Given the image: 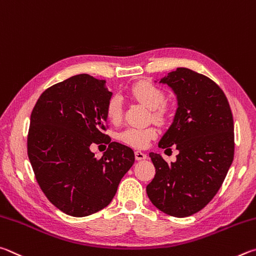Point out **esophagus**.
Wrapping results in <instances>:
<instances>
[{
	"instance_id": "esophagus-1",
	"label": "esophagus",
	"mask_w": 256,
	"mask_h": 256,
	"mask_svg": "<svg viewBox=\"0 0 256 256\" xmlns=\"http://www.w3.org/2000/svg\"><path fill=\"white\" fill-rule=\"evenodd\" d=\"M135 158H136L137 160H142L147 158V156H146L145 153H142V152L136 150V152H135Z\"/></svg>"
}]
</instances>
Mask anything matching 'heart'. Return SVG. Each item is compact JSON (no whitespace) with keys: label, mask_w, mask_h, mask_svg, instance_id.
Segmentation results:
<instances>
[{"label":"heart","mask_w":256,"mask_h":256,"mask_svg":"<svg viewBox=\"0 0 256 256\" xmlns=\"http://www.w3.org/2000/svg\"><path fill=\"white\" fill-rule=\"evenodd\" d=\"M128 94L134 100L140 102L142 104L152 110L150 116L155 122L160 124H165L168 122L171 111L164 103L165 94L162 90L147 80H140L129 88ZM106 114L110 122H120L122 118V103H121L119 96H114L110 98L106 106ZM156 135H158V130L152 126L145 128L129 127L120 132L119 140L129 146L136 147V148H144L153 138L156 137Z\"/></svg>","instance_id":"obj_1"}]
</instances>
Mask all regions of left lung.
I'll list each match as a JSON object with an SVG mask.
<instances>
[{
    "mask_svg": "<svg viewBox=\"0 0 256 256\" xmlns=\"http://www.w3.org/2000/svg\"><path fill=\"white\" fill-rule=\"evenodd\" d=\"M160 82L178 96L174 121L158 147L176 145V162L150 153L156 173L146 192L160 212L188 217L204 208L220 189L235 150L234 120L230 102L206 75L180 67Z\"/></svg>",
    "mask_w": 256,
    "mask_h": 256,
    "instance_id": "obj_1",
    "label": "left lung"
}]
</instances>
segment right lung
<instances>
[{
	"label": "right lung",
	"instance_id": "add662e5",
	"mask_svg": "<svg viewBox=\"0 0 256 256\" xmlns=\"http://www.w3.org/2000/svg\"><path fill=\"white\" fill-rule=\"evenodd\" d=\"M106 80L72 76L42 93L31 112L28 156L36 180L50 202L73 217L100 212L111 202L121 178L135 162L130 147L111 142ZM109 144L101 159L92 144Z\"/></svg>",
	"mask_w": 256,
	"mask_h": 256
}]
</instances>
